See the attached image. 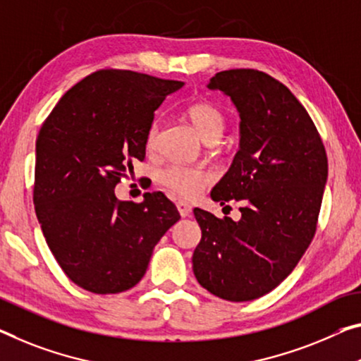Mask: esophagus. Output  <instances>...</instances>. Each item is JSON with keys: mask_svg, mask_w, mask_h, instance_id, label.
<instances>
[{"mask_svg": "<svg viewBox=\"0 0 361 361\" xmlns=\"http://www.w3.org/2000/svg\"><path fill=\"white\" fill-rule=\"evenodd\" d=\"M177 209H179L182 218H187V216L192 214V207L187 202H177Z\"/></svg>", "mask_w": 361, "mask_h": 361, "instance_id": "1", "label": "esophagus"}]
</instances>
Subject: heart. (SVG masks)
<instances>
[{"mask_svg":"<svg viewBox=\"0 0 361 361\" xmlns=\"http://www.w3.org/2000/svg\"><path fill=\"white\" fill-rule=\"evenodd\" d=\"M187 114L204 142H218L224 132V116L212 103H195L187 109ZM159 119H154L147 132V148L154 149L158 143ZM159 184L176 192L177 195L193 198L200 195L209 180V174L202 169L184 164H169L158 173Z\"/></svg>","mask_w":361,"mask_h":361,"instance_id":"heart-1","label":"heart"}]
</instances>
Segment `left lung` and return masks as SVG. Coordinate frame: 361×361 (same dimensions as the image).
Returning a JSON list of instances; mask_svg holds the SVG:
<instances>
[{
	"mask_svg": "<svg viewBox=\"0 0 361 361\" xmlns=\"http://www.w3.org/2000/svg\"><path fill=\"white\" fill-rule=\"evenodd\" d=\"M231 98L238 152L212 190L240 202V219L193 214L202 240L192 257L198 284L229 302L263 297L292 273L314 235L328 158L307 109L279 80L255 69L218 72L208 84Z\"/></svg>",
	"mask_w": 361,
	"mask_h": 361,
	"instance_id": "1",
	"label": "left lung"
}]
</instances>
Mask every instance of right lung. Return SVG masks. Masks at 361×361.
Listing matches in <instances>:
<instances>
[{"label":"right lung","mask_w":361,"mask_h":361,"mask_svg":"<svg viewBox=\"0 0 361 361\" xmlns=\"http://www.w3.org/2000/svg\"><path fill=\"white\" fill-rule=\"evenodd\" d=\"M184 82L103 69L59 99L35 147L33 203L47 243L69 279L119 293L147 273L153 248L180 219L161 192L119 202L114 187L147 153V132Z\"/></svg>","instance_id":"1"}]
</instances>
